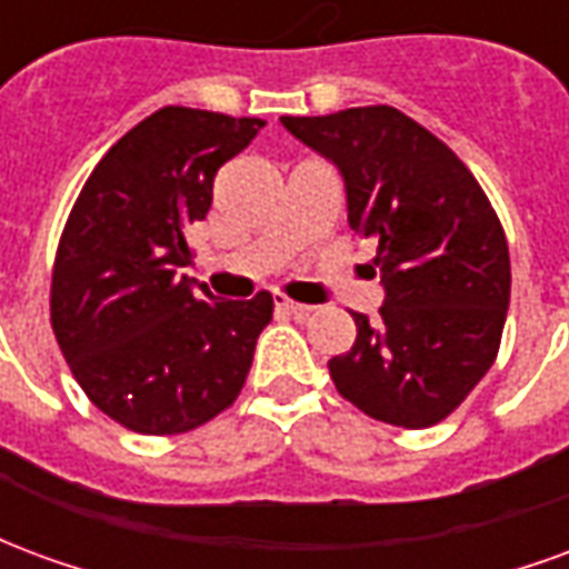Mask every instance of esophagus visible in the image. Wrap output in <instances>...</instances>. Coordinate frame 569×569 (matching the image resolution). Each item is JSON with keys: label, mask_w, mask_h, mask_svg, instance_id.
Instances as JSON below:
<instances>
[{"label": "esophagus", "mask_w": 569, "mask_h": 569, "mask_svg": "<svg viewBox=\"0 0 569 569\" xmlns=\"http://www.w3.org/2000/svg\"><path fill=\"white\" fill-rule=\"evenodd\" d=\"M273 305H277L280 310H286V313H292V317H308L310 310H313L308 308V305H298V301H292V298H286V296L273 298Z\"/></svg>", "instance_id": "esophagus-1"}]
</instances>
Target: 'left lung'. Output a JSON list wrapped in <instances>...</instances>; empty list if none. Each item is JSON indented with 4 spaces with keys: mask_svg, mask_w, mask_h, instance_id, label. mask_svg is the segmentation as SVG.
I'll return each instance as SVG.
<instances>
[{
    "mask_svg": "<svg viewBox=\"0 0 569 569\" xmlns=\"http://www.w3.org/2000/svg\"><path fill=\"white\" fill-rule=\"evenodd\" d=\"M283 128L338 163L347 222L381 271L378 320L329 359L335 390L383 423L423 429L472 393L497 359L512 268L497 210L457 154L393 106L292 118Z\"/></svg>",
    "mask_w": 569,
    "mask_h": 569,
    "instance_id": "left-lung-1",
    "label": "left lung"
}]
</instances>
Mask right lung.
Segmentation results:
<instances>
[{"label": "right lung", "mask_w": 569, "mask_h": 569, "mask_svg": "<svg viewBox=\"0 0 569 569\" xmlns=\"http://www.w3.org/2000/svg\"><path fill=\"white\" fill-rule=\"evenodd\" d=\"M261 118L163 106L93 167L51 273V329L93 406L142 436H179L222 415L247 383L271 292L222 301L191 292L186 231L212 179Z\"/></svg>", "instance_id": "1"}]
</instances>
